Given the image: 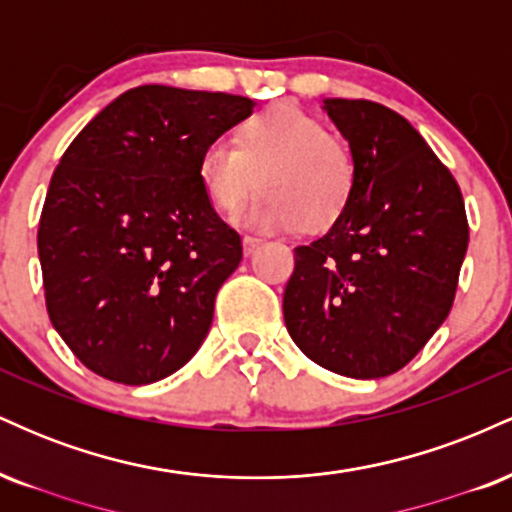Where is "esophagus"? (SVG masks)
Returning <instances> with one entry per match:
<instances>
[{
  "instance_id": "1",
  "label": "esophagus",
  "mask_w": 512,
  "mask_h": 512,
  "mask_svg": "<svg viewBox=\"0 0 512 512\" xmlns=\"http://www.w3.org/2000/svg\"><path fill=\"white\" fill-rule=\"evenodd\" d=\"M262 243H264L262 238H257V236H245V238H243V252H245V255H252V252L260 248Z\"/></svg>"
}]
</instances>
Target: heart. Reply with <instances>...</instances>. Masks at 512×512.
I'll return each instance as SVG.
<instances>
[{
    "instance_id": "1",
    "label": "heart",
    "mask_w": 512,
    "mask_h": 512,
    "mask_svg": "<svg viewBox=\"0 0 512 512\" xmlns=\"http://www.w3.org/2000/svg\"><path fill=\"white\" fill-rule=\"evenodd\" d=\"M211 207L233 214L257 187L243 221L267 233L325 231L344 216L356 190V156L320 117L276 103L248 117L236 139H214L197 158Z\"/></svg>"
}]
</instances>
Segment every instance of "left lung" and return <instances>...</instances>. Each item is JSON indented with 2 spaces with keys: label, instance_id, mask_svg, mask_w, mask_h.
<instances>
[{
  "label": "left lung",
  "instance_id": "1",
  "mask_svg": "<svg viewBox=\"0 0 512 512\" xmlns=\"http://www.w3.org/2000/svg\"><path fill=\"white\" fill-rule=\"evenodd\" d=\"M322 108L356 156V190L322 238L298 245L286 330L317 366L385 378L448 317L469 243L462 192L419 132L373 101Z\"/></svg>",
  "mask_w": 512,
  "mask_h": 512
}]
</instances>
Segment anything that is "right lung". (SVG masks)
<instances>
[{"label":"right lung","instance_id":"obj_1","mask_svg":"<svg viewBox=\"0 0 512 512\" xmlns=\"http://www.w3.org/2000/svg\"><path fill=\"white\" fill-rule=\"evenodd\" d=\"M252 108L231 93L129 88L60 158L38 226L45 305L101 378L156 383L202 346L243 245L211 207L197 158Z\"/></svg>","mask_w":512,"mask_h":512}]
</instances>
